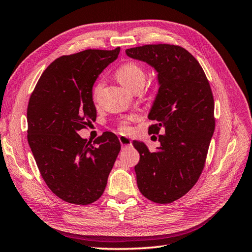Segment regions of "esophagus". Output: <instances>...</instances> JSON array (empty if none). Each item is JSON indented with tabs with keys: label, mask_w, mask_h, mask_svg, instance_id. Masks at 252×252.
I'll return each mask as SVG.
<instances>
[{
	"label": "esophagus",
	"mask_w": 252,
	"mask_h": 252,
	"mask_svg": "<svg viewBox=\"0 0 252 252\" xmlns=\"http://www.w3.org/2000/svg\"><path fill=\"white\" fill-rule=\"evenodd\" d=\"M119 141L122 147H127L132 145V139L128 138L127 136H125V135H120L119 136Z\"/></svg>",
	"instance_id": "obj_1"
}]
</instances>
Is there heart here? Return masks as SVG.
I'll return each mask as SVG.
<instances>
[{
  "instance_id": "b5f03b06",
  "label": "heart",
  "mask_w": 252,
  "mask_h": 252,
  "mask_svg": "<svg viewBox=\"0 0 252 252\" xmlns=\"http://www.w3.org/2000/svg\"><path fill=\"white\" fill-rule=\"evenodd\" d=\"M117 79L126 89L135 92L136 89H141L146 83V71L145 68L141 66L139 63L136 62H128L125 63L124 66L120 67L117 71ZM101 87V82L96 84L94 89V94L99 92ZM135 119V117H131L130 120ZM121 130L127 131L128 125L127 121H122L120 124Z\"/></svg>"
}]
</instances>
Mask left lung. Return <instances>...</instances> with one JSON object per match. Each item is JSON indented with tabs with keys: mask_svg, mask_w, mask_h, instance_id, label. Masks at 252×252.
Segmentation results:
<instances>
[{
	"mask_svg": "<svg viewBox=\"0 0 252 252\" xmlns=\"http://www.w3.org/2000/svg\"><path fill=\"white\" fill-rule=\"evenodd\" d=\"M158 73V90L148 118L157 124L159 147L149 151L138 140L135 166L137 186L153 202L170 203L181 198L201 175L215 130L214 99L204 71L189 51L173 44H147L126 50Z\"/></svg>",
	"mask_w": 252,
	"mask_h": 252,
	"instance_id": "left-lung-1",
	"label": "left lung"
}]
</instances>
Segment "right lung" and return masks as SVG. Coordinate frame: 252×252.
<instances>
[{"label": "right lung", "mask_w": 252, "mask_h": 252, "mask_svg": "<svg viewBox=\"0 0 252 252\" xmlns=\"http://www.w3.org/2000/svg\"><path fill=\"white\" fill-rule=\"evenodd\" d=\"M120 48L62 56L44 70L28 106V140L41 177L63 201L89 204L105 189L120 151L118 137L104 132L87 143L77 132L95 120L93 87L117 60Z\"/></svg>", "instance_id": "obj_1"}]
</instances>
